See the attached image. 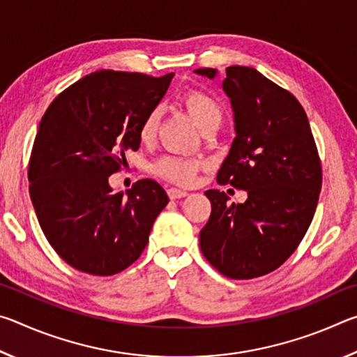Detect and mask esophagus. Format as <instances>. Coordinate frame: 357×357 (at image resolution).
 <instances>
[{
	"label": "esophagus",
	"instance_id": "esophagus-1",
	"mask_svg": "<svg viewBox=\"0 0 357 357\" xmlns=\"http://www.w3.org/2000/svg\"><path fill=\"white\" fill-rule=\"evenodd\" d=\"M168 197H170L172 200H178V198L187 197V192L181 190V189H174V187H172V189H168Z\"/></svg>",
	"mask_w": 357,
	"mask_h": 357
}]
</instances>
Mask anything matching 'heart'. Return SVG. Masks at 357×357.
I'll return each mask as SVG.
<instances>
[{"instance_id":"b5f03b06","label":"heart","mask_w":357,"mask_h":357,"mask_svg":"<svg viewBox=\"0 0 357 357\" xmlns=\"http://www.w3.org/2000/svg\"><path fill=\"white\" fill-rule=\"evenodd\" d=\"M184 107L187 113L190 114L193 123L202 132L209 129H219L223 119V110L219 100L213 96L202 91H190L184 96ZM162 116V108L154 107L146 118L143 119L140 128L142 140L148 142L154 138L157 129H159ZM203 167V160L195 157H183V155H164L155 162L154 172L167 181H172L179 185H189L197 176V172Z\"/></svg>"}]
</instances>
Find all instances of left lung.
Masks as SVG:
<instances>
[{
    "mask_svg": "<svg viewBox=\"0 0 357 357\" xmlns=\"http://www.w3.org/2000/svg\"><path fill=\"white\" fill-rule=\"evenodd\" d=\"M222 88L231 104L234 140L217 183L247 192L228 204L204 192L211 215L200 231L203 255L229 279L273 273L298 249L315 214L321 164L304 108L287 89L244 66L227 68ZM214 80L217 69H197Z\"/></svg>",
    "mask_w": 357,
    "mask_h": 357,
    "instance_id": "8db88e82",
    "label": "left lung"
}]
</instances>
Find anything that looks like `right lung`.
<instances>
[{
	"label": "right lung",
	"mask_w": 357,
	"mask_h": 357,
	"mask_svg": "<svg viewBox=\"0 0 357 357\" xmlns=\"http://www.w3.org/2000/svg\"><path fill=\"white\" fill-rule=\"evenodd\" d=\"M174 74L98 70L56 96L39 124L29 159V195L55 252L82 273L113 275L148 244L168 197L153 179L113 193L108 176L128 151L140 148V128Z\"/></svg>",
	"instance_id": "right-lung-1"
}]
</instances>
